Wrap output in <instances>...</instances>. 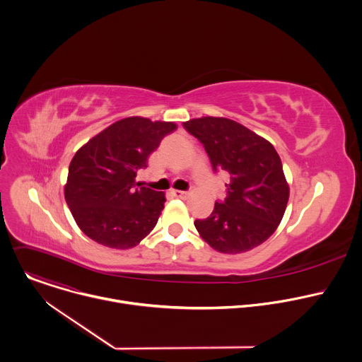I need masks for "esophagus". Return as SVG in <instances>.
Listing matches in <instances>:
<instances>
[{
	"label": "esophagus",
	"mask_w": 362,
	"mask_h": 362,
	"mask_svg": "<svg viewBox=\"0 0 362 362\" xmlns=\"http://www.w3.org/2000/svg\"><path fill=\"white\" fill-rule=\"evenodd\" d=\"M172 193H173L176 197H180V199H183V197H186V196L189 194V192H185V190H176V189H175Z\"/></svg>",
	"instance_id": "1"
}]
</instances>
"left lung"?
Segmentation results:
<instances>
[{"label": "left lung", "instance_id": "8db88e82", "mask_svg": "<svg viewBox=\"0 0 362 362\" xmlns=\"http://www.w3.org/2000/svg\"><path fill=\"white\" fill-rule=\"evenodd\" d=\"M183 127L204 147L215 172L229 175L228 192L209 218L196 219L200 236L222 253H242L264 243L286 209L289 186L275 147L225 117H200Z\"/></svg>", "mask_w": 362, "mask_h": 362}]
</instances>
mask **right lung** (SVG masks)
I'll return each instance as SVG.
<instances>
[{"label": "right lung", "mask_w": 362, "mask_h": 362, "mask_svg": "<svg viewBox=\"0 0 362 362\" xmlns=\"http://www.w3.org/2000/svg\"><path fill=\"white\" fill-rule=\"evenodd\" d=\"M172 122L127 117L100 132L77 150L64 196L78 228L115 249L136 246L156 226L165 193L136 183L150 153L176 130Z\"/></svg>", "instance_id": "add662e5"}]
</instances>
